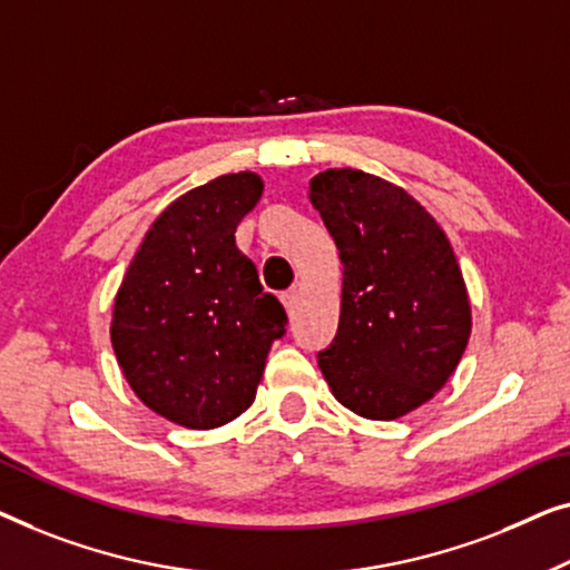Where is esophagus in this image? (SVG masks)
Returning a JSON list of instances; mask_svg holds the SVG:
<instances>
[{
	"mask_svg": "<svg viewBox=\"0 0 570 570\" xmlns=\"http://www.w3.org/2000/svg\"><path fill=\"white\" fill-rule=\"evenodd\" d=\"M282 302H284V307L292 312L294 309V302H296V288H288V292H284L282 294Z\"/></svg>",
	"mask_w": 570,
	"mask_h": 570,
	"instance_id": "1",
	"label": "esophagus"
}]
</instances>
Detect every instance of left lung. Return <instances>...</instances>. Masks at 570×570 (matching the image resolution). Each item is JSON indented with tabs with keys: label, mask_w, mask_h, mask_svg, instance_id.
<instances>
[{
	"label": "left lung",
	"mask_w": 570,
	"mask_h": 570,
	"mask_svg": "<svg viewBox=\"0 0 570 570\" xmlns=\"http://www.w3.org/2000/svg\"><path fill=\"white\" fill-rule=\"evenodd\" d=\"M343 263L341 323L317 364L335 400L392 421L434 397L470 338V299L452 245L403 188L351 170L309 183Z\"/></svg>",
	"instance_id": "1"
}]
</instances>
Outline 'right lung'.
<instances>
[{
  "mask_svg": "<svg viewBox=\"0 0 570 570\" xmlns=\"http://www.w3.org/2000/svg\"><path fill=\"white\" fill-rule=\"evenodd\" d=\"M255 173L222 175L157 216L116 294L110 341L136 397L186 429H216L255 400L286 312L235 243Z\"/></svg>",
  "mask_w": 570,
  "mask_h": 570,
  "instance_id": "right-lung-1",
  "label": "right lung"
}]
</instances>
